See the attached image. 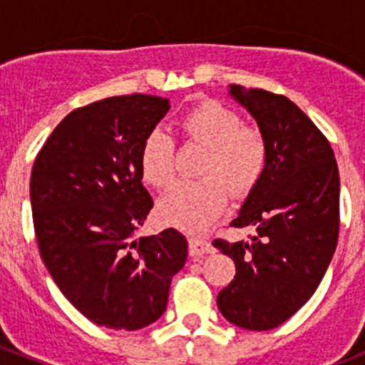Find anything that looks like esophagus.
I'll return each instance as SVG.
<instances>
[{"mask_svg": "<svg viewBox=\"0 0 365 365\" xmlns=\"http://www.w3.org/2000/svg\"><path fill=\"white\" fill-rule=\"evenodd\" d=\"M213 251H215L213 245L210 244L208 240H205V238H200V237L189 238V254L192 257H201L205 256V254H212Z\"/></svg>", "mask_w": 365, "mask_h": 365, "instance_id": "obj_1", "label": "esophagus"}]
</instances>
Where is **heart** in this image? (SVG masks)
<instances>
[{
	"label": "heart",
	"mask_w": 365,
	"mask_h": 365,
	"mask_svg": "<svg viewBox=\"0 0 365 365\" xmlns=\"http://www.w3.org/2000/svg\"><path fill=\"white\" fill-rule=\"evenodd\" d=\"M180 132L190 145L203 146L201 180H182L159 203L165 224L185 231H203L222 213L227 196L244 197L257 185L268 162L267 138L259 127L242 123L240 114L215 101L200 98L183 111ZM139 171L155 189L175 178L176 143L162 128L145 135L139 148Z\"/></svg>",
	"instance_id": "b5f03b06"
}]
</instances>
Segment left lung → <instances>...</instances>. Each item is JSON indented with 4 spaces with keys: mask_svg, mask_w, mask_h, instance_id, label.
Instances as JSON below:
<instances>
[{
    "mask_svg": "<svg viewBox=\"0 0 365 365\" xmlns=\"http://www.w3.org/2000/svg\"><path fill=\"white\" fill-rule=\"evenodd\" d=\"M230 93L256 118L268 162L235 227H256L251 242L213 240L235 261V277L217 295L224 318L247 330L284 323L322 282L339 238V169L329 139L284 95Z\"/></svg>",
    "mask_w": 365,
    "mask_h": 365,
    "instance_id": "obj_1",
    "label": "left lung"
}]
</instances>
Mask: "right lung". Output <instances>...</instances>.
<instances>
[{"instance_id":"obj_1","label":"right lung","mask_w":365,"mask_h":365,"mask_svg":"<svg viewBox=\"0 0 365 365\" xmlns=\"http://www.w3.org/2000/svg\"><path fill=\"white\" fill-rule=\"evenodd\" d=\"M169 98L120 95L73 109L47 138L29 180L42 261L60 292L95 325L138 330L157 322L187 259L180 231L134 238L153 208L139 148Z\"/></svg>"}]
</instances>
